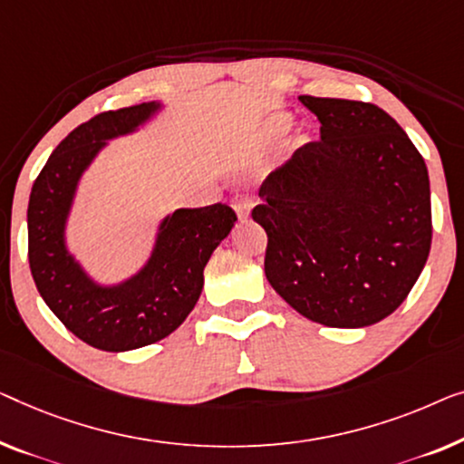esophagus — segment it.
Instances as JSON below:
<instances>
[{
    "mask_svg": "<svg viewBox=\"0 0 464 464\" xmlns=\"http://www.w3.org/2000/svg\"><path fill=\"white\" fill-rule=\"evenodd\" d=\"M232 207H234V211H237V216H238V219H246L248 216H251V209H253V200L248 198V197H245V194H240V197H237L232 200Z\"/></svg>",
    "mask_w": 464,
    "mask_h": 464,
    "instance_id": "1",
    "label": "esophagus"
}]
</instances>
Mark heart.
I'll return each instance as SVG.
<instances>
[{
    "mask_svg": "<svg viewBox=\"0 0 464 464\" xmlns=\"http://www.w3.org/2000/svg\"><path fill=\"white\" fill-rule=\"evenodd\" d=\"M293 125V117L286 115V112H278V115H272L264 123V133L267 138H278L282 133L288 131V127Z\"/></svg>",
    "mask_w": 464,
    "mask_h": 464,
    "instance_id": "b5f03b06",
    "label": "heart"
}]
</instances>
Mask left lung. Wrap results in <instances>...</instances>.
Wrapping results in <instances>:
<instances>
[{"instance_id": "8db88e82", "label": "left lung", "mask_w": 464, "mask_h": 464, "mask_svg": "<svg viewBox=\"0 0 464 464\" xmlns=\"http://www.w3.org/2000/svg\"><path fill=\"white\" fill-rule=\"evenodd\" d=\"M320 121L259 188L266 278L307 320L377 324L398 310L431 248V190L420 152L379 106L299 96Z\"/></svg>"}]
</instances>
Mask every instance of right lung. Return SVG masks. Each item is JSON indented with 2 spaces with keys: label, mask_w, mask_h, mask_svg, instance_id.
I'll return each instance as SVG.
<instances>
[{
  "label": "right lung",
  "mask_w": 464,
  "mask_h": 464,
  "mask_svg": "<svg viewBox=\"0 0 464 464\" xmlns=\"http://www.w3.org/2000/svg\"><path fill=\"white\" fill-rule=\"evenodd\" d=\"M163 111L142 102L100 112L72 130L33 184L26 226L29 266L45 305L83 343L130 352L165 339L188 318L203 291L205 266L237 221L227 205L176 209L160 219L146 264L117 285L87 274L66 245V224L83 173L109 146Z\"/></svg>",
  "instance_id": "obj_1"
}]
</instances>
